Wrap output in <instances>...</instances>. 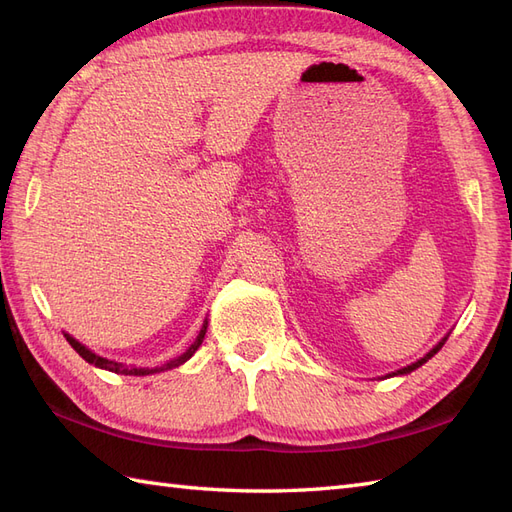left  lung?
<instances>
[{"label": "left lung", "mask_w": 512, "mask_h": 512, "mask_svg": "<svg viewBox=\"0 0 512 512\" xmlns=\"http://www.w3.org/2000/svg\"><path fill=\"white\" fill-rule=\"evenodd\" d=\"M444 342H446V337H444V339H442V342H440V344H438L436 348H433V350H431V352H429L427 356H423V359H421V361H416V363H412V365H408V367H404V369H399V371H395V374H393V376H399V374H410V371H414L416 367H421L423 363H427V359H431V356H433V354H436V352H438V350H440V348L444 346Z\"/></svg>", "instance_id": "1"}]
</instances>
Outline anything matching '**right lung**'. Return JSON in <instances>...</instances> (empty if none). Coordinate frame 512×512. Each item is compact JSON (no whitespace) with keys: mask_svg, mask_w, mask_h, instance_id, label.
<instances>
[{"mask_svg":"<svg viewBox=\"0 0 512 512\" xmlns=\"http://www.w3.org/2000/svg\"><path fill=\"white\" fill-rule=\"evenodd\" d=\"M205 333H207V320H205V324H203V329H200V333H198V337H196V342L185 350L179 359H175V361H168V363H164L162 367H153V369H149V367H128V365H121V363H115V361H108V359H102V356H98V354H94L91 350H87L83 344H79L76 342L74 337H70V335H66V339H68V344L79 352L83 359L87 361V363H91V365H96V367H100V369H108V371H115V374H126V376H149V374H158V371H164V369H173V367H179L181 363H185L190 359V356L198 350V346L203 344V339H205Z\"/></svg>","mask_w":512,"mask_h":512,"instance_id":"1","label":"right lung"}]
</instances>
